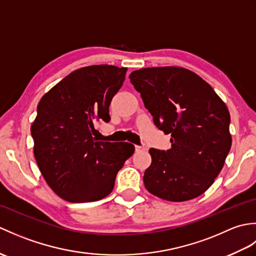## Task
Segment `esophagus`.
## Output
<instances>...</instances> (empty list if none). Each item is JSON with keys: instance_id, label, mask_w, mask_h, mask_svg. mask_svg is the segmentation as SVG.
Instances as JSON below:
<instances>
[{"instance_id": "obj_1", "label": "esophagus", "mask_w": 256, "mask_h": 256, "mask_svg": "<svg viewBox=\"0 0 256 256\" xmlns=\"http://www.w3.org/2000/svg\"><path fill=\"white\" fill-rule=\"evenodd\" d=\"M144 150V148H143V146H138V145H135V150H136V152H140V150Z\"/></svg>"}]
</instances>
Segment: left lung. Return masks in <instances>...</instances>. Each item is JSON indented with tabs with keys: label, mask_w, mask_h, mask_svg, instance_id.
Instances as JSON below:
<instances>
[{
	"label": "left lung",
	"mask_w": 256,
	"mask_h": 256,
	"mask_svg": "<svg viewBox=\"0 0 256 256\" xmlns=\"http://www.w3.org/2000/svg\"><path fill=\"white\" fill-rule=\"evenodd\" d=\"M130 79L156 126L172 136L170 150H150L152 164L143 178L146 189L168 201L202 194L219 175L231 148L226 103L186 68H143Z\"/></svg>",
	"instance_id": "obj_1"
}]
</instances>
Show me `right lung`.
<instances>
[{
    "mask_svg": "<svg viewBox=\"0 0 256 256\" xmlns=\"http://www.w3.org/2000/svg\"><path fill=\"white\" fill-rule=\"evenodd\" d=\"M126 70L110 64L77 69L38 103L30 128L37 165L48 186L69 202L106 197L118 172L134 153L130 143L92 136L94 121H110L108 108Z\"/></svg>",
    "mask_w": 256,
    "mask_h": 256,
    "instance_id": "1",
    "label": "right lung"
}]
</instances>
